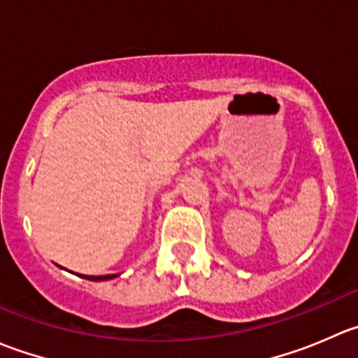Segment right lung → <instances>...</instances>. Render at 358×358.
Returning <instances> with one entry per match:
<instances>
[{
    "label": "right lung",
    "mask_w": 358,
    "mask_h": 358,
    "mask_svg": "<svg viewBox=\"0 0 358 358\" xmlns=\"http://www.w3.org/2000/svg\"><path fill=\"white\" fill-rule=\"evenodd\" d=\"M83 277V279L86 280H109V279H114L115 275H79Z\"/></svg>",
    "instance_id": "obj_1"
}]
</instances>
